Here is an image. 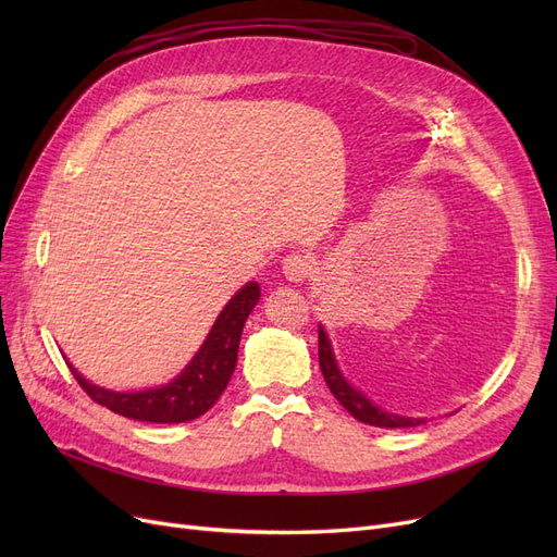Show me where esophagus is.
<instances>
[{"mask_svg":"<svg viewBox=\"0 0 557 557\" xmlns=\"http://www.w3.org/2000/svg\"><path fill=\"white\" fill-rule=\"evenodd\" d=\"M313 272V262L309 256H301V252H290V256L283 258V274L293 283H305Z\"/></svg>","mask_w":557,"mask_h":557,"instance_id":"obj_1","label":"esophagus"}]
</instances>
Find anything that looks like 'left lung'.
<instances>
[{"label":"left lung","mask_w":557,"mask_h":557,"mask_svg":"<svg viewBox=\"0 0 557 557\" xmlns=\"http://www.w3.org/2000/svg\"><path fill=\"white\" fill-rule=\"evenodd\" d=\"M318 362H320V372H323V376H325L330 393L352 418H358L360 423L374 425V428H418L425 423V418H407V416L387 413L381 407H376L372 399H367L360 391H356V387H352L344 379L339 367H336L332 344L327 339L323 325L318 327Z\"/></svg>","instance_id":"left-lung-1"}]
</instances>
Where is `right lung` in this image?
Segmentation results:
<instances>
[{"label": "right lung", "instance_id": "add662e5", "mask_svg": "<svg viewBox=\"0 0 557 557\" xmlns=\"http://www.w3.org/2000/svg\"><path fill=\"white\" fill-rule=\"evenodd\" d=\"M258 299L260 285L246 283L227 301L221 315L215 318L207 342L201 344L190 364L172 383L162 387H150V391L139 393H115L92 385L72 364L70 369L83 387V393L117 416L144 420V423H185V420H195L201 413H207L227 387L234 367H237L244 323L248 313L256 309Z\"/></svg>", "mask_w": 557, "mask_h": 557}]
</instances>
